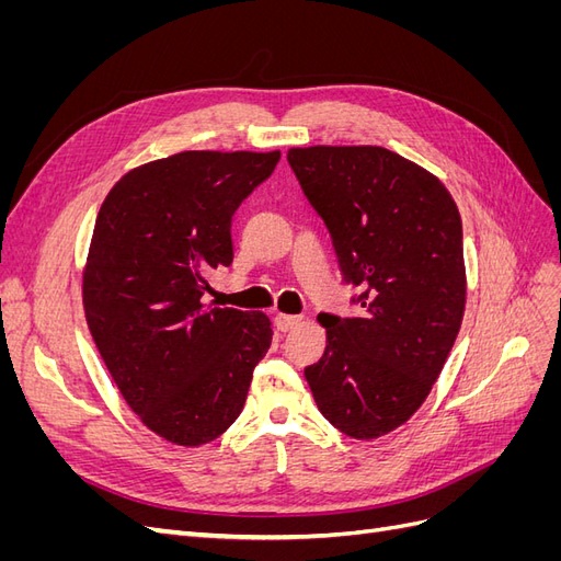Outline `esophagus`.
Listing matches in <instances>:
<instances>
[{"instance_id": "1", "label": "esophagus", "mask_w": 561, "mask_h": 561, "mask_svg": "<svg viewBox=\"0 0 561 561\" xmlns=\"http://www.w3.org/2000/svg\"><path fill=\"white\" fill-rule=\"evenodd\" d=\"M276 325L283 332H290L301 325V316H290V313H276Z\"/></svg>"}]
</instances>
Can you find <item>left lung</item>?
Masks as SVG:
<instances>
[{"label": "left lung", "mask_w": 561, "mask_h": 561, "mask_svg": "<svg viewBox=\"0 0 561 561\" xmlns=\"http://www.w3.org/2000/svg\"><path fill=\"white\" fill-rule=\"evenodd\" d=\"M287 161L363 290L358 318L318 316L328 346L304 377L334 428L375 439L428 398L461 330V215L433 173L383 147H295Z\"/></svg>", "instance_id": "1"}]
</instances>
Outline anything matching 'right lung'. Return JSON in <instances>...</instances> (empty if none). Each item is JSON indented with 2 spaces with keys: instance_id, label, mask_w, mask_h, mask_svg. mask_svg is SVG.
<instances>
[{
  "instance_id": "right-lung-1",
  "label": "right lung",
  "mask_w": 561,
  "mask_h": 561,
  "mask_svg": "<svg viewBox=\"0 0 561 561\" xmlns=\"http://www.w3.org/2000/svg\"><path fill=\"white\" fill-rule=\"evenodd\" d=\"M280 151H180L133 168L100 206L83 311L130 410L180 447L239 419L271 346L264 313L203 304L213 268L233 262L231 217Z\"/></svg>"
}]
</instances>
